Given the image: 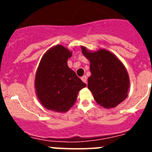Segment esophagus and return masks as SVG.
Segmentation results:
<instances>
[{"label": "esophagus", "mask_w": 152, "mask_h": 152, "mask_svg": "<svg viewBox=\"0 0 152 152\" xmlns=\"http://www.w3.org/2000/svg\"><path fill=\"white\" fill-rule=\"evenodd\" d=\"M81 80H82L83 82H84L85 84L88 83V77H87V76H85V75H84V76L81 77Z\"/></svg>", "instance_id": "esophagus-1"}]
</instances>
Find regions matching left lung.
Masks as SVG:
<instances>
[{"label": "left lung", "instance_id": "left-lung-1", "mask_svg": "<svg viewBox=\"0 0 152 152\" xmlns=\"http://www.w3.org/2000/svg\"><path fill=\"white\" fill-rule=\"evenodd\" d=\"M82 53L90 61L91 77L88 89L98 104L113 108L127 96L129 78L126 69L116 56L105 49L91 52L81 46Z\"/></svg>", "mask_w": 152, "mask_h": 152}]
</instances>
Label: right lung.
I'll return each mask as SVG.
<instances>
[{
  "label": "right lung",
  "instance_id": "add662e5",
  "mask_svg": "<svg viewBox=\"0 0 152 152\" xmlns=\"http://www.w3.org/2000/svg\"><path fill=\"white\" fill-rule=\"evenodd\" d=\"M69 50L58 45L49 49L39 63L35 79L36 94L44 107L56 112H66L77 100L86 84L68 66Z\"/></svg>",
  "mask_w": 152,
  "mask_h": 152
}]
</instances>
